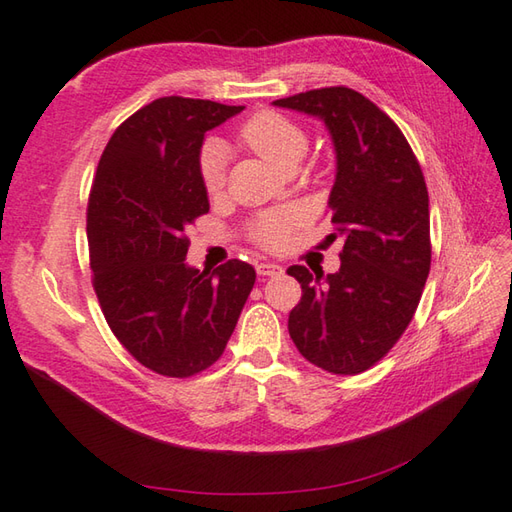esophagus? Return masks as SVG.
Segmentation results:
<instances>
[{
    "mask_svg": "<svg viewBox=\"0 0 512 512\" xmlns=\"http://www.w3.org/2000/svg\"><path fill=\"white\" fill-rule=\"evenodd\" d=\"M255 268H257V275H262V277H279V275H284V268L279 266V264H273V262H259Z\"/></svg>",
    "mask_w": 512,
    "mask_h": 512,
    "instance_id": "1",
    "label": "esophagus"
}]
</instances>
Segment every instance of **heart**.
<instances>
[{
  "label": "heart",
  "mask_w": 512,
  "mask_h": 512,
  "mask_svg": "<svg viewBox=\"0 0 512 512\" xmlns=\"http://www.w3.org/2000/svg\"><path fill=\"white\" fill-rule=\"evenodd\" d=\"M239 139L246 144L255 155H259L270 166H275L286 173V170L297 168L302 157L308 150V137L302 128L288 117L262 110L248 119L239 128ZM226 148L219 142H208L199 155V175L202 184L210 197L219 195L226 184ZM302 222V210L295 206L273 208L259 213L248 226V235L255 244L268 250H279L290 242L295 226Z\"/></svg>",
  "instance_id": "obj_1"
}]
</instances>
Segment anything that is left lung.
Wrapping results in <instances>:
<instances>
[{
  "label": "left lung",
  "mask_w": 512,
  "mask_h": 512,
  "mask_svg": "<svg viewBox=\"0 0 512 512\" xmlns=\"http://www.w3.org/2000/svg\"><path fill=\"white\" fill-rule=\"evenodd\" d=\"M273 104L328 128L337 162L330 222L344 237L337 273L288 268L302 284V299L288 315L290 339L328 373H364L404 335L428 279L422 168L393 119L353 88H317Z\"/></svg>",
  "instance_id": "left-lung-1"
}]
</instances>
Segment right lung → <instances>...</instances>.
Here are the masks:
<instances>
[{"instance_id":"1","label":"right lung","mask_w":512,"mask_h":512,"mask_svg":"<svg viewBox=\"0 0 512 512\" xmlns=\"http://www.w3.org/2000/svg\"><path fill=\"white\" fill-rule=\"evenodd\" d=\"M242 110L159 97L115 130L99 159L86 213L93 286L115 337L159 375L213 366L255 284L239 259L213 273L186 264V228L210 208L204 135Z\"/></svg>"}]
</instances>
